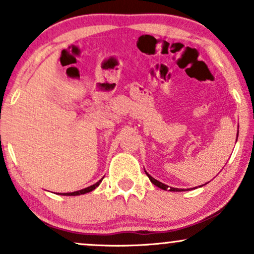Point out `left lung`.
Instances as JSON below:
<instances>
[{
  "mask_svg": "<svg viewBox=\"0 0 254 254\" xmlns=\"http://www.w3.org/2000/svg\"><path fill=\"white\" fill-rule=\"evenodd\" d=\"M238 135H239V131H238ZM145 173H147V172H145ZM147 176H148V178H149L150 179V182L154 184V185H156L157 188H160V189H162V190H168V186L167 185H165V184H162V183H160L159 180H156V179H154L153 177H150L149 174L147 173ZM208 184V183H206ZM170 191H176V192H178V191H184L183 189H176V188H170Z\"/></svg>",
  "mask_w": 254,
  "mask_h": 254,
  "instance_id": "1",
  "label": "left lung"
}]
</instances>
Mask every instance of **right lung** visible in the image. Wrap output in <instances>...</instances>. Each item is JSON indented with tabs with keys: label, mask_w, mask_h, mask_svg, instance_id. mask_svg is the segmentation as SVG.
<instances>
[{
	"label": "right lung",
	"mask_w": 254,
	"mask_h": 254,
	"mask_svg": "<svg viewBox=\"0 0 254 254\" xmlns=\"http://www.w3.org/2000/svg\"><path fill=\"white\" fill-rule=\"evenodd\" d=\"M101 180H103V179H101ZM101 180H99V182H98V183H95L94 185H90V186H88V188H86V189H82V190H80V191L69 192V193H63V196H78V194H84V193H87V192H90V191H93V190H94L95 188H98V186L100 185Z\"/></svg>",
	"instance_id": "add662e5"
}]
</instances>
